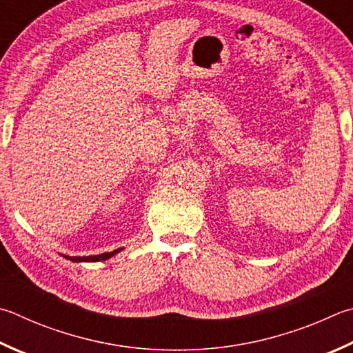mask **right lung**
Wrapping results in <instances>:
<instances>
[{"mask_svg": "<svg viewBox=\"0 0 353 353\" xmlns=\"http://www.w3.org/2000/svg\"><path fill=\"white\" fill-rule=\"evenodd\" d=\"M121 248H117V250H114V252H110V253H101V254H97V256H72V258H70V256H65V258H68V259H70V261H74V262H95V261H106V259H110L111 256H114L115 253H119Z\"/></svg>", "mask_w": 353, "mask_h": 353, "instance_id": "right-lung-1", "label": "right lung"}]
</instances>
